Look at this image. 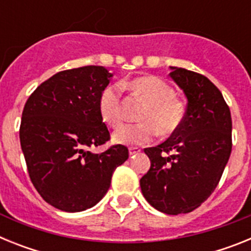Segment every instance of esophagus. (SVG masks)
<instances>
[{
  "label": "esophagus",
  "mask_w": 251,
  "mask_h": 251,
  "mask_svg": "<svg viewBox=\"0 0 251 251\" xmlns=\"http://www.w3.org/2000/svg\"><path fill=\"white\" fill-rule=\"evenodd\" d=\"M141 152V150L137 147H130L129 148V156H136V154H138V153Z\"/></svg>",
  "instance_id": "esophagus-1"
}]
</instances>
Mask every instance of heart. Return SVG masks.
<instances>
[{
	"label": "heart",
	"mask_w": 251,
	"mask_h": 251,
	"mask_svg": "<svg viewBox=\"0 0 251 251\" xmlns=\"http://www.w3.org/2000/svg\"><path fill=\"white\" fill-rule=\"evenodd\" d=\"M130 89L148 101L142 114V123L124 124L113 133V141L124 146L147 145L157 132L171 134L181 126L185 117V105L175 97L172 86L157 76H142L129 83ZM100 118L110 127H118L123 119L118 88L105 86L99 95Z\"/></svg>",
	"instance_id": "heart-1"
}]
</instances>
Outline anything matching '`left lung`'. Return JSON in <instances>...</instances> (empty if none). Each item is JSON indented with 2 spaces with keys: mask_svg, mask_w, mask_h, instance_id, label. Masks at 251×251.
Here are the masks:
<instances>
[{
  "mask_svg": "<svg viewBox=\"0 0 251 251\" xmlns=\"http://www.w3.org/2000/svg\"><path fill=\"white\" fill-rule=\"evenodd\" d=\"M170 76L187 98L186 114L167 141L145 148L151 168L139 182L151 206L178 215L194 211L216 188L231 153L232 123L223 94L207 77L176 66Z\"/></svg>",
  "mask_w": 251,
  "mask_h": 251,
  "instance_id": "left-lung-1",
  "label": "left lung"
}]
</instances>
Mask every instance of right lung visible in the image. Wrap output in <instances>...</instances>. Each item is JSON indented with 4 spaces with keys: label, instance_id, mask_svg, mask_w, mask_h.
I'll use <instances>...</instances> for the list:
<instances>
[{
    "label": "right lung",
    "instance_id": "right-lung-1",
    "mask_svg": "<svg viewBox=\"0 0 251 251\" xmlns=\"http://www.w3.org/2000/svg\"><path fill=\"white\" fill-rule=\"evenodd\" d=\"M112 76L95 65L60 72L37 86L22 112L20 142L31 182L61 211L97 205L115 168L128 159L122 145L103 153L90 151L109 141L98 101Z\"/></svg>",
    "mask_w": 251,
    "mask_h": 251
}]
</instances>
